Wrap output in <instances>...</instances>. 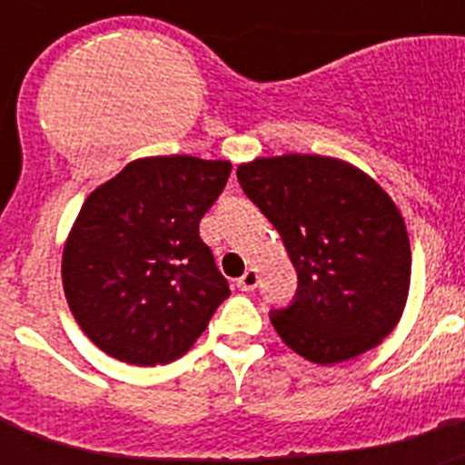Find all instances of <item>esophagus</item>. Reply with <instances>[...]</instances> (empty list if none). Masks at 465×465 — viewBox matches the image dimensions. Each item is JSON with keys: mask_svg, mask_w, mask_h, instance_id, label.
Instances as JSON below:
<instances>
[{"mask_svg": "<svg viewBox=\"0 0 465 465\" xmlns=\"http://www.w3.org/2000/svg\"><path fill=\"white\" fill-rule=\"evenodd\" d=\"M258 286V272L256 270H246L240 279H237V289L240 291H253Z\"/></svg>", "mask_w": 465, "mask_h": 465, "instance_id": "esophagus-1", "label": "esophagus"}]
</instances>
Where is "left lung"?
I'll return each instance as SVG.
<instances>
[{
  "label": "left lung",
  "mask_w": 465,
  "mask_h": 465,
  "mask_svg": "<svg viewBox=\"0 0 465 465\" xmlns=\"http://www.w3.org/2000/svg\"><path fill=\"white\" fill-rule=\"evenodd\" d=\"M242 191L282 235L298 272L279 338L319 365L377 347L401 322L412 252L384 188L344 160L289 153L237 167Z\"/></svg>",
  "instance_id": "1"
}]
</instances>
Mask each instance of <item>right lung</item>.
<instances>
[{"label":"right lung","mask_w":465,"mask_h":465,"mask_svg":"<svg viewBox=\"0 0 465 465\" xmlns=\"http://www.w3.org/2000/svg\"><path fill=\"white\" fill-rule=\"evenodd\" d=\"M230 170L228 160L153 155L90 193L64 242L63 286L76 323L104 354L172 363L228 298L200 219Z\"/></svg>","instance_id":"right-lung-1"}]
</instances>
